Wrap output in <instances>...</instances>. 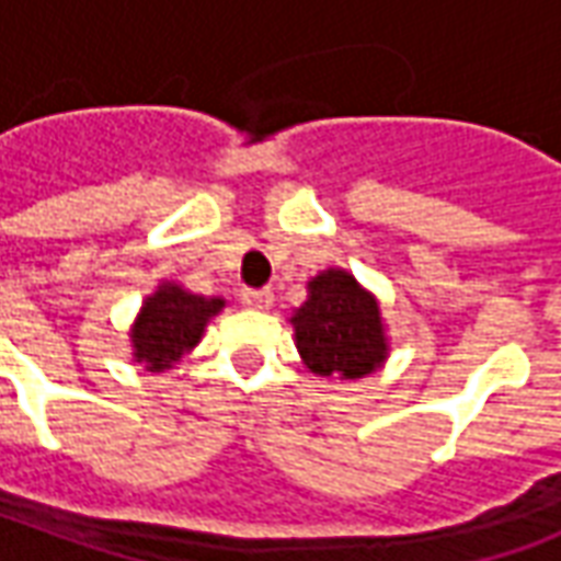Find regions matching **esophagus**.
Returning a JSON list of instances; mask_svg holds the SVG:
<instances>
[{
    "label": "esophagus",
    "mask_w": 561,
    "mask_h": 561,
    "mask_svg": "<svg viewBox=\"0 0 561 561\" xmlns=\"http://www.w3.org/2000/svg\"><path fill=\"white\" fill-rule=\"evenodd\" d=\"M240 300H243L245 309H270L273 306V291H267V288H261V291H255V288H245L243 294H240Z\"/></svg>",
    "instance_id": "obj_1"
}]
</instances>
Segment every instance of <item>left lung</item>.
Instances as JSON below:
<instances>
[{"label": "left lung", "mask_w": 561, "mask_h": 561, "mask_svg": "<svg viewBox=\"0 0 561 561\" xmlns=\"http://www.w3.org/2000/svg\"><path fill=\"white\" fill-rule=\"evenodd\" d=\"M294 345L309 373L357 381L390 354L381 304L348 270L328 267L306 282V300L291 312Z\"/></svg>", "instance_id": "1"}]
</instances>
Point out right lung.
Instances as JSON below:
<instances>
[{"label":"right lung","instance_id":"1","mask_svg":"<svg viewBox=\"0 0 561 561\" xmlns=\"http://www.w3.org/2000/svg\"><path fill=\"white\" fill-rule=\"evenodd\" d=\"M221 309L225 297H204L180 282L161 279L128 328L131 360L147 373H168L204 340V330Z\"/></svg>","mask_w":561,"mask_h":561}]
</instances>
